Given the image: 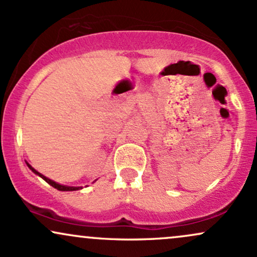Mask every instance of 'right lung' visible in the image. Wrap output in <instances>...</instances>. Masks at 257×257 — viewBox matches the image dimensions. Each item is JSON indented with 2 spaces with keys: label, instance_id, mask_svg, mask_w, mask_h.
<instances>
[{
  "label": "right lung",
  "instance_id": "1",
  "mask_svg": "<svg viewBox=\"0 0 257 257\" xmlns=\"http://www.w3.org/2000/svg\"><path fill=\"white\" fill-rule=\"evenodd\" d=\"M26 164H28V167L30 168V169L32 170V172H34L35 174H36V175L41 176V178H42V179L44 180V181H46V182H48L49 185L53 186V187H54V188H57V190H59V191H76V190H79V188H82V187H73V186H64V185H60V184H58V182L53 181V180L48 179V178H46V176L42 175V174H41V173H38L36 169H34V168H32V167L30 166V164L28 163V162H26Z\"/></svg>",
  "mask_w": 257,
  "mask_h": 257
}]
</instances>
